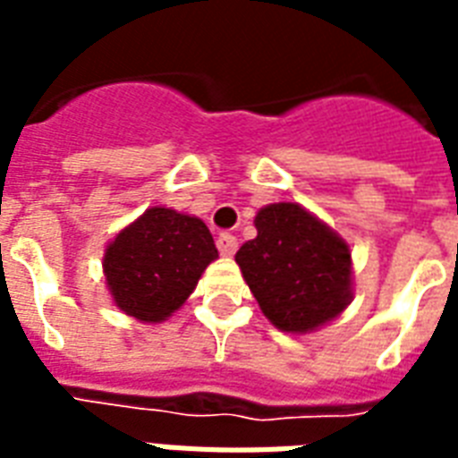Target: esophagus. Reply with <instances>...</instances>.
<instances>
[{
    "label": "esophagus",
    "mask_w": 458,
    "mask_h": 458,
    "mask_svg": "<svg viewBox=\"0 0 458 458\" xmlns=\"http://www.w3.org/2000/svg\"><path fill=\"white\" fill-rule=\"evenodd\" d=\"M216 244H218V251H221L223 257H233L237 251V237L230 235V233H223V235L216 240Z\"/></svg>",
    "instance_id": "obj_1"
}]
</instances>
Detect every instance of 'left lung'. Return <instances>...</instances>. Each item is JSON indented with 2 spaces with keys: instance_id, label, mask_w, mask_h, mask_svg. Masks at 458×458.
I'll list each match as a JSON object with an SVG mask.
<instances>
[{
  "instance_id": "left-lung-1",
  "label": "left lung",
  "mask_w": 458,
  "mask_h": 458,
  "mask_svg": "<svg viewBox=\"0 0 458 458\" xmlns=\"http://www.w3.org/2000/svg\"><path fill=\"white\" fill-rule=\"evenodd\" d=\"M254 225L235 261L266 318L300 335L337 318L354 300L349 244L297 201L268 204Z\"/></svg>"
}]
</instances>
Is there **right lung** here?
<instances>
[{
	"label": "right lung",
	"mask_w": 458,
	"mask_h": 458,
	"mask_svg": "<svg viewBox=\"0 0 458 458\" xmlns=\"http://www.w3.org/2000/svg\"><path fill=\"white\" fill-rule=\"evenodd\" d=\"M216 259L218 250L201 218L152 207L111 240L102 266L121 311L161 323L185 304Z\"/></svg>",
	"instance_id": "1"
}]
</instances>
